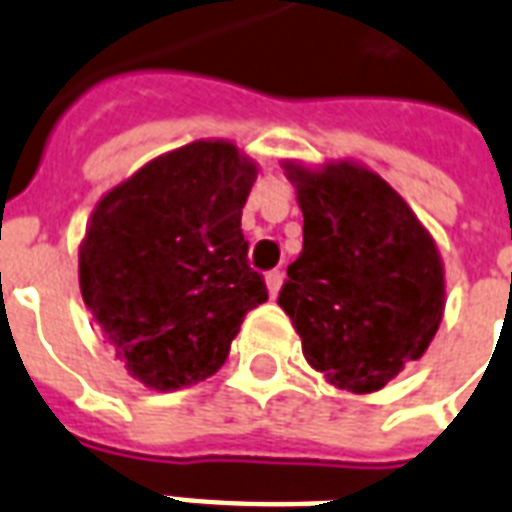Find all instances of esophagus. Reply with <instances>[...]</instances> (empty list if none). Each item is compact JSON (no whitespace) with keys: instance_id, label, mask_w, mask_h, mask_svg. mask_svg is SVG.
Segmentation results:
<instances>
[{"instance_id":"34e87169","label":"esophagus","mask_w":512,"mask_h":512,"mask_svg":"<svg viewBox=\"0 0 512 512\" xmlns=\"http://www.w3.org/2000/svg\"><path fill=\"white\" fill-rule=\"evenodd\" d=\"M264 283H267L269 296L275 299L277 291H280V285H283V272H280V269H272V272H267V277H264Z\"/></svg>"}]
</instances>
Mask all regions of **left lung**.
I'll return each instance as SVG.
<instances>
[{"label":"left lung","instance_id":"left-lung-1","mask_svg":"<svg viewBox=\"0 0 512 512\" xmlns=\"http://www.w3.org/2000/svg\"><path fill=\"white\" fill-rule=\"evenodd\" d=\"M304 245L277 304L301 352L339 390H382L419 360L446 304L441 253L406 200L358 162H283Z\"/></svg>","mask_w":512,"mask_h":512}]
</instances>
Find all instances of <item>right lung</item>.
Segmentation results:
<instances>
[{
	"label": "right lung",
	"instance_id": "add662e5",
	"mask_svg": "<svg viewBox=\"0 0 512 512\" xmlns=\"http://www.w3.org/2000/svg\"><path fill=\"white\" fill-rule=\"evenodd\" d=\"M256 173L232 141H192L146 162L95 205L79 245V291L149 390L216 374L245 312L267 301L240 229Z\"/></svg>",
	"mask_w": 512,
	"mask_h": 512
}]
</instances>
